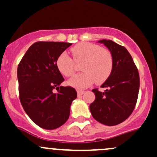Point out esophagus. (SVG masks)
I'll list each match as a JSON object with an SVG mask.
<instances>
[{
	"label": "esophagus",
	"instance_id": "34e87169",
	"mask_svg": "<svg viewBox=\"0 0 157 157\" xmlns=\"http://www.w3.org/2000/svg\"><path fill=\"white\" fill-rule=\"evenodd\" d=\"M83 93H84L83 90H77V94H78V96H80V95L83 94Z\"/></svg>",
	"mask_w": 157,
	"mask_h": 157
}]
</instances>
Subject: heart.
I'll return each instance as SVG.
<instances>
[{"label": "heart", "mask_w": 157, "mask_h": 157, "mask_svg": "<svg viewBox=\"0 0 157 157\" xmlns=\"http://www.w3.org/2000/svg\"><path fill=\"white\" fill-rule=\"evenodd\" d=\"M74 59L77 63L83 62L82 73L69 80V84L77 89L85 88L96 81L105 82L112 74L114 67V58L111 51L103 49L91 42H80L71 49ZM59 70L66 77H71L76 70L75 62L63 52L56 59Z\"/></svg>", "instance_id": "heart-1"}]
</instances>
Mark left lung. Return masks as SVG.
I'll list each match as a JSON object with an SVG mask.
<instances>
[{
  "mask_svg": "<svg viewBox=\"0 0 157 157\" xmlns=\"http://www.w3.org/2000/svg\"><path fill=\"white\" fill-rule=\"evenodd\" d=\"M111 51L114 67L110 77L101 87L104 92L93 89L95 100L90 111L95 120L108 126L126 120L134 110L140 90V75L128 51L112 40L98 41Z\"/></svg>",
  "mask_w": 157,
  "mask_h": 157,
  "instance_id": "1",
  "label": "left lung"
}]
</instances>
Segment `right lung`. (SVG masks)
Returning a JSON list of instances; mask_svg holds the SVG:
<instances>
[{
  "label": "right lung",
  "instance_id": "1",
  "mask_svg": "<svg viewBox=\"0 0 157 157\" xmlns=\"http://www.w3.org/2000/svg\"><path fill=\"white\" fill-rule=\"evenodd\" d=\"M71 45L60 42H36L17 67L21 105L33 122L45 129H55L63 125L70 116L72 101L77 98L74 87L60 86L64 78L56 66L59 56Z\"/></svg>",
  "mask_w": 157,
  "mask_h": 157
}]
</instances>
